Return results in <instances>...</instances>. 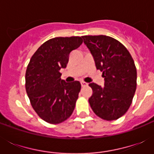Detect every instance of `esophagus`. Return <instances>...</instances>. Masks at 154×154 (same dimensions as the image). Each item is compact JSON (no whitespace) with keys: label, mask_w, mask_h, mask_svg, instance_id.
Wrapping results in <instances>:
<instances>
[{"label":"esophagus","mask_w":154,"mask_h":154,"mask_svg":"<svg viewBox=\"0 0 154 154\" xmlns=\"http://www.w3.org/2000/svg\"><path fill=\"white\" fill-rule=\"evenodd\" d=\"M81 85H82V87H85V86H86V85H88V84H87L86 82H81Z\"/></svg>","instance_id":"esophagus-1"}]
</instances>
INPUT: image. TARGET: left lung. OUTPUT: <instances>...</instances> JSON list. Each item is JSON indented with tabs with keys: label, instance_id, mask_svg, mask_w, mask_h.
<instances>
[{
	"label": "left lung",
	"instance_id": "left-lung-1",
	"mask_svg": "<svg viewBox=\"0 0 154 154\" xmlns=\"http://www.w3.org/2000/svg\"><path fill=\"white\" fill-rule=\"evenodd\" d=\"M97 69L102 72L105 86L90 83L89 102L97 116L106 121L118 119L129 109L137 88V69L129 52L112 37L83 36Z\"/></svg>",
	"mask_w": 154,
	"mask_h": 154
}]
</instances>
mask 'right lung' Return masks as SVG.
Listing matches in <instances>:
<instances>
[{
    "label": "right lung",
    "mask_w": 154,
    "mask_h": 154,
    "mask_svg": "<svg viewBox=\"0 0 154 154\" xmlns=\"http://www.w3.org/2000/svg\"><path fill=\"white\" fill-rule=\"evenodd\" d=\"M80 37H55L32 55L25 73V89L33 109L42 120L59 124L71 116L81 90L79 82H65L60 70L66 68L72 50L82 44Z\"/></svg>",
    "instance_id": "1"
}]
</instances>
